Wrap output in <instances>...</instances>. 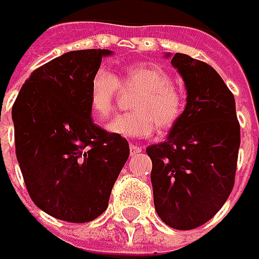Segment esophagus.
Wrapping results in <instances>:
<instances>
[{"label":"esophagus","instance_id":"34e87169","mask_svg":"<svg viewBox=\"0 0 259 259\" xmlns=\"http://www.w3.org/2000/svg\"><path fill=\"white\" fill-rule=\"evenodd\" d=\"M141 151H143V147H141V145H130V153H131V155L138 154V153H141Z\"/></svg>","mask_w":259,"mask_h":259}]
</instances>
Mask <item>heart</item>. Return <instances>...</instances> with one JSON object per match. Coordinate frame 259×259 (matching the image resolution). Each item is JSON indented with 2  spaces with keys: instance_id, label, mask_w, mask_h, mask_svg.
Returning <instances> with one entry per match:
<instances>
[{
  "instance_id": "obj_1",
  "label": "heart",
  "mask_w": 259,
  "mask_h": 259,
  "mask_svg": "<svg viewBox=\"0 0 259 259\" xmlns=\"http://www.w3.org/2000/svg\"><path fill=\"white\" fill-rule=\"evenodd\" d=\"M121 79L124 86L140 88L141 92L134 99L135 112L118 115L106 125L111 134L145 138L154 133L155 122L161 130H168L180 119L183 95L165 70L153 65H133L125 69ZM119 88V80L111 70H95L89 82V108L96 119L102 121L111 115Z\"/></svg>"
}]
</instances>
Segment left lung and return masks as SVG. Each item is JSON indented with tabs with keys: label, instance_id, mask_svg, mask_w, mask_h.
<instances>
[{
	"label": "left lung",
	"instance_id": "1",
	"mask_svg": "<svg viewBox=\"0 0 259 259\" xmlns=\"http://www.w3.org/2000/svg\"><path fill=\"white\" fill-rule=\"evenodd\" d=\"M171 65L183 77L186 108L147 154L155 212L170 228L189 231L212 219L232 192L241 128L234 95L212 66L182 53Z\"/></svg>",
	"mask_w": 259,
	"mask_h": 259
}]
</instances>
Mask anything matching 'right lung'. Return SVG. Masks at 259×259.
I'll list each match as a JSON object with an SVG mask.
<instances>
[{
    "label": "right lung",
    "mask_w": 259,
    "mask_h": 259,
    "mask_svg": "<svg viewBox=\"0 0 259 259\" xmlns=\"http://www.w3.org/2000/svg\"><path fill=\"white\" fill-rule=\"evenodd\" d=\"M111 50L59 56L25 80L13 105L15 154L31 200L56 219L85 224L108 207L130 155L124 137L94 124L89 82Z\"/></svg>",
    "instance_id": "obj_1"
}]
</instances>
